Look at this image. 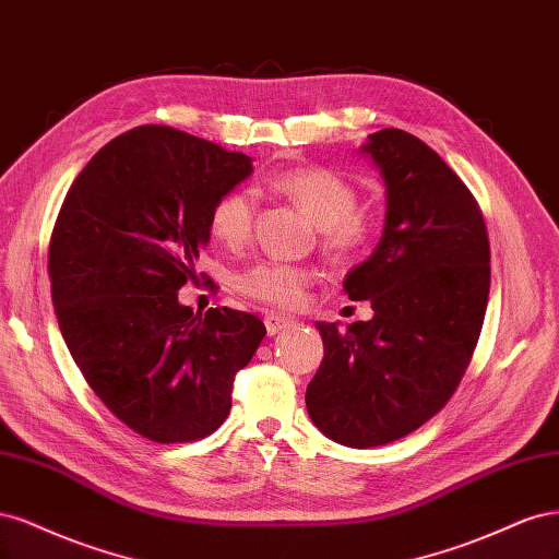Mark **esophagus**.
<instances>
[{
    "mask_svg": "<svg viewBox=\"0 0 559 559\" xmlns=\"http://www.w3.org/2000/svg\"><path fill=\"white\" fill-rule=\"evenodd\" d=\"M264 325H266L269 336H274V334H278L283 328L290 325V318L281 316V313H266V316H264Z\"/></svg>",
    "mask_w": 559,
    "mask_h": 559,
    "instance_id": "1",
    "label": "esophagus"
}]
</instances>
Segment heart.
<instances>
[{
	"label": "heart",
	"mask_w": 559,
	"mask_h": 559,
	"mask_svg": "<svg viewBox=\"0 0 559 559\" xmlns=\"http://www.w3.org/2000/svg\"><path fill=\"white\" fill-rule=\"evenodd\" d=\"M272 188L295 202L318 227L320 248L336 264H353L369 253L373 243V223L357 211V188L341 174L325 167H297L278 174ZM255 221V197L250 190H229L215 200L209 225L213 237L227 248L248 241ZM311 266L260 260L248 264L237 276V290L262 304L297 306L313 285Z\"/></svg>",
	"instance_id": "heart-1"
}]
</instances>
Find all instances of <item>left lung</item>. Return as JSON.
Listing matches in <instances>:
<instances>
[{
	"label": "left lung",
	"instance_id": "left-lung-1",
	"mask_svg": "<svg viewBox=\"0 0 559 559\" xmlns=\"http://www.w3.org/2000/svg\"><path fill=\"white\" fill-rule=\"evenodd\" d=\"M385 181V229L346 276L373 318L318 322L320 369L306 388L313 425L350 448L397 441L453 397L478 344L490 295V241L472 190L404 130L362 146Z\"/></svg>",
	"mask_w": 559,
	"mask_h": 559
}]
</instances>
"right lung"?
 <instances>
[{"label":"right lung","instance_id":"right-lung-1","mask_svg":"<svg viewBox=\"0 0 559 559\" xmlns=\"http://www.w3.org/2000/svg\"><path fill=\"white\" fill-rule=\"evenodd\" d=\"M250 157L167 124L106 143L71 183L48 246L64 344L114 416L155 443L218 429L234 376L266 330L253 313L178 304L209 243L218 197Z\"/></svg>","mask_w":559,"mask_h":559}]
</instances>
